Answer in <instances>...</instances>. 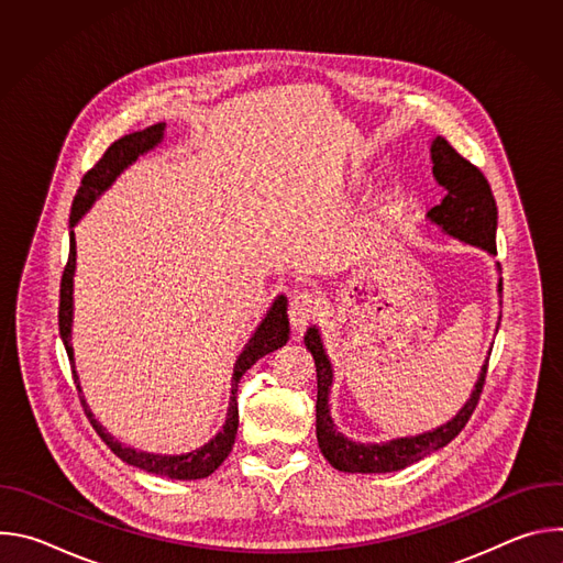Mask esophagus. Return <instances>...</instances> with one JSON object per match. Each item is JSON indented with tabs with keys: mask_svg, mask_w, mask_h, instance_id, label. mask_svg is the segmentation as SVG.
<instances>
[{
	"mask_svg": "<svg viewBox=\"0 0 563 563\" xmlns=\"http://www.w3.org/2000/svg\"><path fill=\"white\" fill-rule=\"evenodd\" d=\"M318 300L309 291H296L289 300V323L296 332H302L318 316Z\"/></svg>",
	"mask_w": 563,
	"mask_h": 563,
	"instance_id": "esophagus-1",
	"label": "esophagus"
}]
</instances>
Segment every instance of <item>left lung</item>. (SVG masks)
<instances>
[{
  "mask_svg": "<svg viewBox=\"0 0 563 563\" xmlns=\"http://www.w3.org/2000/svg\"><path fill=\"white\" fill-rule=\"evenodd\" d=\"M432 174L437 183L445 189V198L441 205L428 211V220L437 224L443 233L463 240L467 245L486 250L488 254L497 256V202L493 189L474 167L470 159H465L445 137H434L432 142ZM501 291V280H499ZM305 347L313 356L316 365V380H318V396H316V439L323 456L341 472H361V474H383L404 470L428 454L448 445L470 421L478 396L484 391L486 374H488V358L486 365L481 367L478 380L465 400V406L459 415L439 426L437 430L417 434V437H400L387 443H356L343 437L332 417H330V387H332V363L325 354L323 341L316 328H309L305 334Z\"/></svg>",
  "mask_w": 563,
  "mask_h": 563,
  "instance_id": "8db88e82",
  "label": "left lung"
}]
</instances>
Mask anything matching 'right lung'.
<instances>
[{"instance_id":"right-lung-1","label":"right lung","mask_w":563,"mask_h":563,"mask_svg":"<svg viewBox=\"0 0 563 563\" xmlns=\"http://www.w3.org/2000/svg\"><path fill=\"white\" fill-rule=\"evenodd\" d=\"M165 122H157L144 131H135L129 133L120 140H115L104 155L98 159V165L93 169H89L82 178V185H79L75 198H73V207H70V247H68V261L62 274V285H59V336L62 343L66 347L70 367H73V376H75V385L77 391L79 389V380L75 374V365H73V345H70V325H73V274H75V233L73 227L75 222L82 218L93 202L115 183V178L129 167L133 165L137 155L151 151L155 144L163 142L165 137ZM289 339V318H287V298L278 296L274 300V305L269 307L267 316L263 318V323L258 325V330L254 332V336L250 339V343L240 352L235 365H233V376H231V396H229V408H227V421L222 426V430L202 448L191 450L187 454H148V452H140L133 448H126L124 443L115 441L93 417V412L89 410L87 400L79 396L85 406V415L89 417L91 426L96 428V432L100 434V439L111 448L113 454H118L122 461H126L129 465H135L144 472L151 474H159V476H169V478H205L211 472H216L220 467V463L229 456L233 441H235V432H238V383L243 378V374L265 354L283 347Z\"/></svg>"}]
</instances>
